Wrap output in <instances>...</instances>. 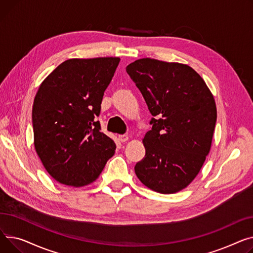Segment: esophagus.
Segmentation results:
<instances>
[{
	"mask_svg": "<svg viewBox=\"0 0 253 253\" xmlns=\"http://www.w3.org/2000/svg\"><path fill=\"white\" fill-rule=\"evenodd\" d=\"M118 140H120L122 143H125L128 140V137L126 135H121V136H118Z\"/></svg>",
	"mask_w": 253,
	"mask_h": 253,
	"instance_id": "1",
	"label": "esophagus"
}]
</instances>
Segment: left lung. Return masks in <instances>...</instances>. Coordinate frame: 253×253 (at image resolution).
<instances>
[{
  "label": "left lung",
  "mask_w": 253,
  "mask_h": 253,
  "mask_svg": "<svg viewBox=\"0 0 253 253\" xmlns=\"http://www.w3.org/2000/svg\"><path fill=\"white\" fill-rule=\"evenodd\" d=\"M126 69L153 115L143 139L146 154L135 172L153 191L179 192L195 179L210 153L216 123L213 96L186 64L143 58Z\"/></svg>",
  "instance_id": "left-lung-1"
}]
</instances>
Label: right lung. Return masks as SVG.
Returning a JSON list of instances; mask_svg holds the SVG:
<instances>
[{"label": "right lung", "mask_w": 253, "mask_h": 253, "mask_svg": "<svg viewBox=\"0 0 253 253\" xmlns=\"http://www.w3.org/2000/svg\"><path fill=\"white\" fill-rule=\"evenodd\" d=\"M121 59H68L39 87L33 106L36 151L57 182L93 183L115 152V143L96 121L104 92Z\"/></svg>", "instance_id": "obj_1"}]
</instances>
